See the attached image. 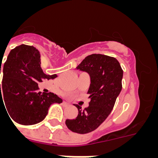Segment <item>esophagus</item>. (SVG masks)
<instances>
[{"label": "esophagus", "instance_id": "obj_1", "mask_svg": "<svg viewBox=\"0 0 158 158\" xmlns=\"http://www.w3.org/2000/svg\"><path fill=\"white\" fill-rule=\"evenodd\" d=\"M63 104H64V105H65V106H68V105H69V103H67V102H65V101H64V102H63Z\"/></svg>", "mask_w": 158, "mask_h": 158}]
</instances>
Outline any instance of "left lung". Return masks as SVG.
Wrapping results in <instances>:
<instances>
[{
    "label": "left lung",
    "mask_w": 158,
    "mask_h": 158,
    "mask_svg": "<svg viewBox=\"0 0 158 158\" xmlns=\"http://www.w3.org/2000/svg\"><path fill=\"white\" fill-rule=\"evenodd\" d=\"M77 69L90 76L88 93L91 100L85 109L74 104L78 109L77 116L66 119L65 124L73 132L87 134L103 123L112 111L122 90L123 71L116 58L100 54L87 56Z\"/></svg>",
    "instance_id": "obj_1"
}]
</instances>
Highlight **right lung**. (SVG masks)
<instances>
[{
    "mask_svg": "<svg viewBox=\"0 0 158 158\" xmlns=\"http://www.w3.org/2000/svg\"><path fill=\"white\" fill-rule=\"evenodd\" d=\"M40 65V51L32 46L22 44L10 51L3 67L0 104L5 102L8 115L17 123H39L47 116L51 104L62 102L53 93L38 91L40 82L58 77L44 73Z\"/></svg>",
    "mask_w": 158,
    "mask_h": 158,
    "instance_id": "right-lung-1",
    "label": "right lung"
}]
</instances>
